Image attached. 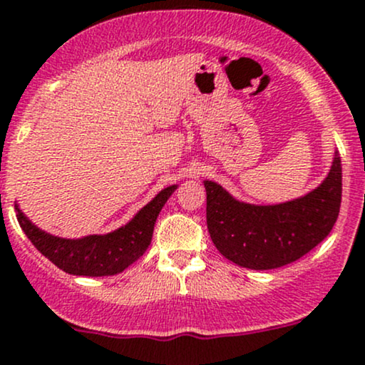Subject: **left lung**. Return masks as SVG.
I'll return each mask as SVG.
<instances>
[{
    "instance_id": "1",
    "label": "left lung",
    "mask_w": 365,
    "mask_h": 365,
    "mask_svg": "<svg viewBox=\"0 0 365 365\" xmlns=\"http://www.w3.org/2000/svg\"><path fill=\"white\" fill-rule=\"evenodd\" d=\"M205 190L208 232L217 250L239 267L272 269L302 258L333 229L341 203V162L336 153L314 191L280 205L241 203L212 181H205Z\"/></svg>"
}]
</instances>
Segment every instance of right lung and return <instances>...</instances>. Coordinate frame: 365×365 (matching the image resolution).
Instances as JSON below:
<instances>
[{"mask_svg":"<svg viewBox=\"0 0 365 365\" xmlns=\"http://www.w3.org/2000/svg\"><path fill=\"white\" fill-rule=\"evenodd\" d=\"M178 186L162 190L147 207L121 229L106 235H87L81 239L56 237L36 227L15 205L16 218L30 242L63 272L83 277H107L121 273L135 263L152 242L153 227L162 207Z\"/></svg>","mask_w":365,"mask_h":365,"instance_id":"obj_1","label":"right lung"}]
</instances>
